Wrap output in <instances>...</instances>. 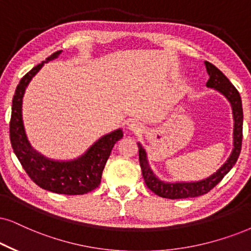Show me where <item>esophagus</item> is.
Masks as SVG:
<instances>
[{
    "label": "esophagus",
    "instance_id": "esophagus-1",
    "mask_svg": "<svg viewBox=\"0 0 251 251\" xmlns=\"http://www.w3.org/2000/svg\"><path fill=\"white\" fill-rule=\"evenodd\" d=\"M128 129L133 133H140L142 131V126L138 122H132L128 125Z\"/></svg>",
    "mask_w": 251,
    "mask_h": 251
}]
</instances>
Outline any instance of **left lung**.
Listing matches in <instances>:
<instances>
[{"label": "left lung", "mask_w": 251, "mask_h": 251, "mask_svg": "<svg viewBox=\"0 0 251 251\" xmlns=\"http://www.w3.org/2000/svg\"><path fill=\"white\" fill-rule=\"evenodd\" d=\"M206 71H207L210 78H208L206 87L213 88L221 93L225 97L229 100L231 110H233V118H234V148L231 151L230 156L223 164L220 169L217 170L213 175H211L207 178L198 180V182H179V183H166L163 180L158 179L154 175L153 170L151 169L148 164L147 155L146 151L142 148L140 144H138L139 147V161H140V167L144 176L145 183L147 188L153 191L155 195L168 199H182V198H192V197L202 196L208 191H211L217 184L224 178L225 176L229 173V170L236 163L239 155L241 153V146H242V131H243V111H242V100L236 88L230 83L223 74L212 65L211 62L205 61Z\"/></svg>", "instance_id": "1"}]
</instances>
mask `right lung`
<instances>
[{
    "mask_svg": "<svg viewBox=\"0 0 251 251\" xmlns=\"http://www.w3.org/2000/svg\"><path fill=\"white\" fill-rule=\"evenodd\" d=\"M62 50L52 55L25 74L16 88L12 98L10 141L27 176L41 189L59 195H84L98 188L105 163L117 141L123 138L122 129L102 136L82 156L72 161H53L38 153L28 142L22 118V102L27 84L44 63L58 58Z\"/></svg>",
    "mask_w": 251,
    "mask_h": 251,
    "instance_id": "obj_1",
    "label": "right lung"
}]
</instances>
